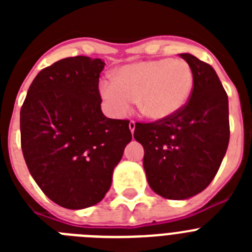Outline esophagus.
<instances>
[{
	"mask_svg": "<svg viewBox=\"0 0 252 252\" xmlns=\"http://www.w3.org/2000/svg\"><path fill=\"white\" fill-rule=\"evenodd\" d=\"M128 127H130L131 133H133V131H135V122L130 121V124H128Z\"/></svg>",
	"mask_w": 252,
	"mask_h": 252,
	"instance_id": "esophagus-1",
	"label": "esophagus"
}]
</instances>
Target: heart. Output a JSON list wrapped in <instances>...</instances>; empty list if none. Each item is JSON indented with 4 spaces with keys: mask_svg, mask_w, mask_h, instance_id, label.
<instances>
[{
    "mask_svg": "<svg viewBox=\"0 0 252 252\" xmlns=\"http://www.w3.org/2000/svg\"><path fill=\"white\" fill-rule=\"evenodd\" d=\"M193 86L194 77L187 62L162 58L122 66L115 81L101 84L99 92L107 110L116 117L126 115L137 101L144 117L160 121L186 106Z\"/></svg>",
    "mask_w": 252,
    "mask_h": 252,
    "instance_id": "obj_1",
    "label": "heart"
}]
</instances>
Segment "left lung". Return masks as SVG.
I'll return each instance as SVG.
<instances>
[{
  "label": "left lung",
  "instance_id": "1",
  "mask_svg": "<svg viewBox=\"0 0 252 252\" xmlns=\"http://www.w3.org/2000/svg\"><path fill=\"white\" fill-rule=\"evenodd\" d=\"M180 57L194 77L190 99L166 120L135 125L146 179L166 199H188L217 174L230 141L228 97L215 69L194 55Z\"/></svg>",
  "mask_w": 252,
  "mask_h": 252
}]
</instances>
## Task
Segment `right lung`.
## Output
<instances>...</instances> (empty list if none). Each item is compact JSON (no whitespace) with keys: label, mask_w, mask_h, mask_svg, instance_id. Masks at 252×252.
I'll return each instance as SVG.
<instances>
[{"label":"right lung","mask_w":252,"mask_h":252,"mask_svg":"<svg viewBox=\"0 0 252 252\" xmlns=\"http://www.w3.org/2000/svg\"><path fill=\"white\" fill-rule=\"evenodd\" d=\"M103 68V60L90 57L59 60L35 77L21 107V149L29 171L46 197L64 208L101 202L132 140L130 121L102 112Z\"/></svg>","instance_id":"add662e5"}]
</instances>
